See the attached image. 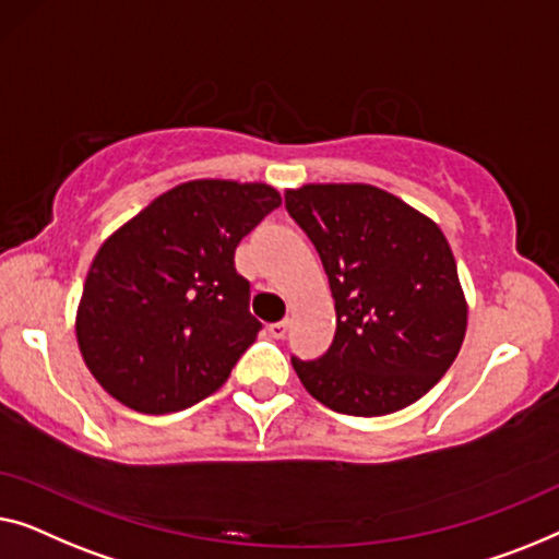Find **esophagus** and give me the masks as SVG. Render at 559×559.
Returning <instances> with one entry per match:
<instances>
[{"instance_id": "34e87169", "label": "esophagus", "mask_w": 559, "mask_h": 559, "mask_svg": "<svg viewBox=\"0 0 559 559\" xmlns=\"http://www.w3.org/2000/svg\"><path fill=\"white\" fill-rule=\"evenodd\" d=\"M286 332H288V321H273V324H269V334L273 340H283Z\"/></svg>"}]
</instances>
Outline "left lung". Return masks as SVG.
I'll use <instances>...</instances> for the list:
<instances>
[{"label":"left lung","mask_w":559,"mask_h":559,"mask_svg":"<svg viewBox=\"0 0 559 559\" xmlns=\"http://www.w3.org/2000/svg\"><path fill=\"white\" fill-rule=\"evenodd\" d=\"M286 210L317 248L336 309L326 355L290 359L298 380L344 415L413 405L466 336L468 304L445 235L372 185H304L286 190Z\"/></svg>","instance_id":"8db88e82"}]
</instances>
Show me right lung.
<instances>
[{
  "label": "right lung",
  "mask_w": 559,
  "mask_h": 559,
  "mask_svg": "<svg viewBox=\"0 0 559 559\" xmlns=\"http://www.w3.org/2000/svg\"><path fill=\"white\" fill-rule=\"evenodd\" d=\"M278 204L271 185L192 179L108 235L75 313L85 367L108 395L164 415L223 388L261 332L235 248Z\"/></svg>",
  "instance_id": "1"
}]
</instances>
